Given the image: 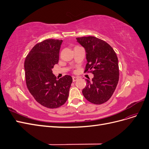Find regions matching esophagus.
<instances>
[{
    "instance_id": "1",
    "label": "esophagus",
    "mask_w": 149,
    "mask_h": 149,
    "mask_svg": "<svg viewBox=\"0 0 149 149\" xmlns=\"http://www.w3.org/2000/svg\"><path fill=\"white\" fill-rule=\"evenodd\" d=\"M78 78L77 77H75V76H73V82H75L76 81H77L78 80Z\"/></svg>"
}]
</instances>
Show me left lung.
<instances>
[{
    "mask_svg": "<svg viewBox=\"0 0 149 149\" xmlns=\"http://www.w3.org/2000/svg\"><path fill=\"white\" fill-rule=\"evenodd\" d=\"M86 53L87 64L84 72L91 71V81L86 79V86L82 93L90 102L101 104L114 93L119 81L118 58L109 44L95 37L76 38Z\"/></svg>",
    "mask_w": 149,
    "mask_h": 149,
    "instance_id": "obj_1",
    "label": "left lung"
}]
</instances>
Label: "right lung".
<instances>
[{
	"mask_svg": "<svg viewBox=\"0 0 149 149\" xmlns=\"http://www.w3.org/2000/svg\"><path fill=\"white\" fill-rule=\"evenodd\" d=\"M62 40L48 39L33 47L26 56L24 67L26 86L35 100L48 107H59L66 102L73 79L65 75L57 79L52 68L59 60Z\"/></svg>",
	"mask_w": 149,
	"mask_h": 149,
	"instance_id": "obj_1",
	"label": "right lung"
}]
</instances>
